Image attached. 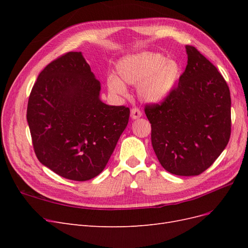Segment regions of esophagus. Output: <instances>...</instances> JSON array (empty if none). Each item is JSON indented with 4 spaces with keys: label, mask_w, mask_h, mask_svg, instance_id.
Returning <instances> with one entry per match:
<instances>
[{
    "label": "esophagus",
    "mask_w": 248,
    "mask_h": 248,
    "mask_svg": "<svg viewBox=\"0 0 248 248\" xmlns=\"http://www.w3.org/2000/svg\"><path fill=\"white\" fill-rule=\"evenodd\" d=\"M141 115H142L141 111H140L138 108H133L131 109V111H130V117H131V119H133V120L140 118Z\"/></svg>",
    "instance_id": "obj_1"
}]
</instances>
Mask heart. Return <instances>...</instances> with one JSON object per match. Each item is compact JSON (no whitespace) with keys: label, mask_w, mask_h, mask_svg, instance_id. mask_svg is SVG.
Wrapping results in <instances>:
<instances>
[{"label":"heart","mask_w":248,"mask_h":248,"mask_svg":"<svg viewBox=\"0 0 248 248\" xmlns=\"http://www.w3.org/2000/svg\"><path fill=\"white\" fill-rule=\"evenodd\" d=\"M117 73L108 78L110 94L123 96L127 93L124 82L138 85V94L141 100L158 103L166 100L174 92L182 77V68L176 60L167 59L160 52L144 51L123 58L117 63Z\"/></svg>","instance_id":"1"}]
</instances>
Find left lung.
<instances>
[{"mask_svg": "<svg viewBox=\"0 0 248 248\" xmlns=\"http://www.w3.org/2000/svg\"><path fill=\"white\" fill-rule=\"evenodd\" d=\"M187 66L178 87L160 104H146L154 152L162 168L197 176L213 164L231 136L230 89L216 67L186 46Z\"/></svg>", "mask_w": 248, "mask_h": 248, "instance_id": "1", "label": "left lung"}]
</instances>
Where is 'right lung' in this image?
<instances>
[{
  "instance_id": "right-lung-1",
  "label": "right lung",
  "mask_w": 248,
  "mask_h": 248,
  "mask_svg": "<svg viewBox=\"0 0 248 248\" xmlns=\"http://www.w3.org/2000/svg\"><path fill=\"white\" fill-rule=\"evenodd\" d=\"M100 89L78 51L50 62L32 88L27 120L34 151L59 176L73 181L98 176L128 124L129 108L103 103Z\"/></svg>"
}]
</instances>
